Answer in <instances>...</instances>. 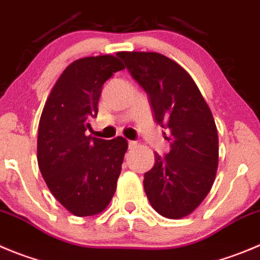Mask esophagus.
Here are the masks:
<instances>
[{
  "mask_svg": "<svg viewBox=\"0 0 260 260\" xmlns=\"http://www.w3.org/2000/svg\"><path fill=\"white\" fill-rule=\"evenodd\" d=\"M138 145L137 142H134V140H128V148L130 149H133V148H135Z\"/></svg>",
  "mask_w": 260,
  "mask_h": 260,
  "instance_id": "34e87169",
  "label": "esophagus"
}]
</instances>
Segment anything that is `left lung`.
<instances>
[{"label": "left lung", "instance_id": "obj_1", "mask_svg": "<svg viewBox=\"0 0 260 260\" xmlns=\"http://www.w3.org/2000/svg\"><path fill=\"white\" fill-rule=\"evenodd\" d=\"M149 97L157 125L169 133L170 152L155 153L144 174L150 206L167 218L191 213L211 191L218 167V134L208 105L191 76L155 52H118ZM166 135V133H163Z\"/></svg>", "mask_w": 260, "mask_h": 260}]
</instances>
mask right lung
Wrapping results in <instances>:
<instances>
[{"instance_id": "1", "label": "right lung", "mask_w": 260, "mask_h": 260, "mask_svg": "<svg viewBox=\"0 0 260 260\" xmlns=\"http://www.w3.org/2000/svg\"><path fill=\"white\" fill-rule=\"evenodd\" d=\"M125 69L115 56L74 61L52 88L38 127V166L53 197L78 217L105 211L117 186L127 142L86 137L102 86Z\"/></svg>"}]
</instances>
